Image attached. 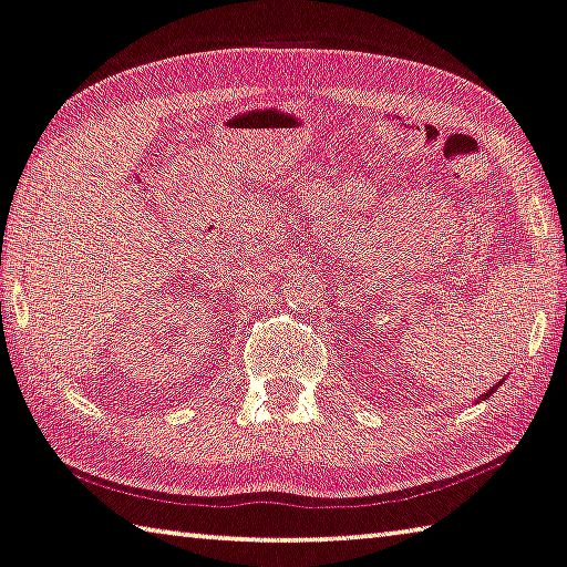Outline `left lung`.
Instances as JSON below:
<instances>
[{"label": "left lung", "instance_id": "8db88e82", "mask_svg": "<svg viewBox=\"0 0 567 567\" xmlns=\"http://www.w3.org/2000/svg\"><path fill=\"white\" fill-rule=\"evenodd\" d=\"M495 389H497V386H493V389H487V394H482V399H487L489 394H493V392H495Z\"/></svg>", "mask_w": 567, "mask_h": 567}]
</instances>
